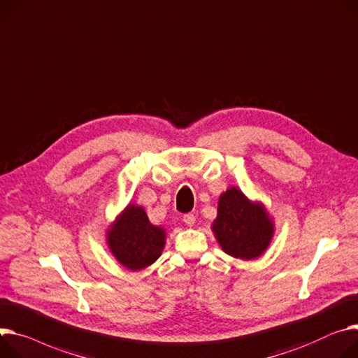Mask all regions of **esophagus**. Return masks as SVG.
<instances>
[{
	"label": "esophagus",
	"instance_id": "esophagus-1",
	"mask_svg": "<svg viewBox=\"0 0 358 358\" xmlns=\"http://www.w3.org/2000/svg\"><path fill=\"white\" fill-rule=\"evenodd\" d=\"M183 222L189 227V228H192L195 225V222H196V216L194 215V213H186L185 216H183Z\"/></svg>",
	"mask_w": 358,
	"mask_h": 358
}]
</instances>
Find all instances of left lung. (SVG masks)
<instances>
[{
    "label": "left lung",
    "instance_id": "left-lung-1",
    "mask_svg": "<svg viewBox=\"0 0 358 358\" xmlns=\"http://www.w3.org/2000/svg\"><path fill=\"white\" fill-rule=\"evenodd\" d=\"M210 229L225 254L251 261L268 250L275 222L261 201H251L239 187L231 186L219 196Z\"/></svg>",
    "mask_w": 358,
    "mask_h": 358
}]
</instances>
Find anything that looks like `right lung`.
<instances>
[{
	"label": "right lung",
	"mask_w": 358,
	"mask_h": 358,
	"mask_svg": "<svg viewBox=\"0 0 358 358\" xmlns=\"http://www.w3.org/2000/svg\"><path fill=\"white\" fill-rule=\"evenodd\" d=\"M166 235V229L149 221L143 206L129 203L108 225L106 243L120 265L141 271L159 259Z\"/></svg>",
	"instance_id": "1"
}]
</instances>
